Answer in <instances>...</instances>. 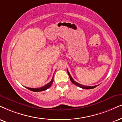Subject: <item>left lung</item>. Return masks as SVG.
I'll use <instances>...</instances> for the list:
<instances>
[{"instance_id":"left-lung-1","label":"left lung","mask_w":122,"mask_h":122,"mask_svg":"<svg viewBox=\"0 0 122 122\" xmlns=\"http://www.w3.org/2000/svg\"><path fill=\"white\" fill-rule=\"evenodd\" d=\"M67 72H68V74L69 75V77H70V79L71 80V82H72L73 84H75V85H77V86L80 87V88H82V89H93V88H96V87L97 86V85H96V86H85V85H81V84L78 83V82L75 81V80H73V78L72 77V76L70 75V73H69L68 70H67Z\"/></svg>"}]
</instances>
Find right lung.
Instances as JSON below:
<instances>
[{
	"instance_id": "obj_1",
	"label": "right lung",
	"mask_w": 122,
	"mask_h": 122,
	"mask_svg": "<svg viewBox=\"0 0 122 122\" xmlns=\"http://www.w3.org/2000/svg\"><path fill=\"white\" fill-rule=\"evenodd\" d=\"M54 77V76H53ZM52 77L51 80V81L49 82V83L46 84V85H44L43 86L41 87V88H28V87H26V88L30 90V91H33V92H42V91H44L45 90L47 89L48 88H49L51 86V85H52V82H53L54 81V78Z\"/></svg>"
}]
</instances>
